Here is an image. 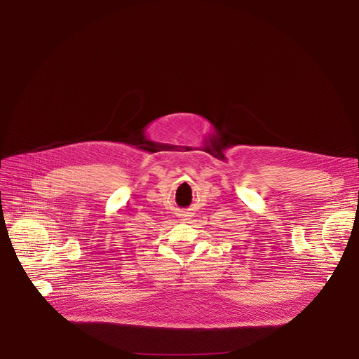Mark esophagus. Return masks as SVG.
<instances>
[{
    "mask_svg": "<svg viewBox=\"0 0 359 359\" xmlns=\"http://www.w3.org/2000/svg\"><path fill=\"white\" fill-rule=\"evenodd\" d=\"M184 216H187V215H184Z\"/></svg>",
    "mask_w": 359,
    "mask_h": 359,
    "instance_id": "obj_1",
    "label": "esophagus"
}]
</instances>
